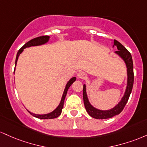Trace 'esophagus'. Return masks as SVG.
Instances as JSON below:
<instances>
[{
	"mask_svg": "<svg viewBox=\"0 0 147 147\" xmlns=\"http://www.w3.org/2000/svg\"><path fill=\"white\" fill-rule=\"evenodd\" d=\"M77 78L80 79L85 78H86V74L82 71H79L78 73L77 74Z\"/></svg>",
	"mask_w": 147,
	"mask_h": 147,
	"instance_id": "esophagus-1",
	"label": "esophagus"
}]
</instances>
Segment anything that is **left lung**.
<instances>
[{
  "label": "left lung",
  "mask_w": 147,
  "mask_h": 147,
  "mask_svg": "<svg viewBox=\"0 0 147 147\" xmlns=\"http://www.w3.org/2000/svg\"><path fill=\"white\" fill-rule=\"evenodd\" d=\"M113 43V48L116 47L117 51H115L114 53L117 55L124 62L125 65L126 67L127 72V82L126 90H125L124 94L123 96L121 97V100L119 101V103L113 108H110L108 110H100L98 108H95L92 105L90 102L89 101L88 96L87 94L86 85H83V101L84 105H85V109H86L87 113L94 119H105L112 118L113 117L116 116L121 113L123 108L126 105L128 98H129L130 95L132 92V89L133 86V82H134V74H133V60H132V56L129 52L127 51L121 44H120L118 41L114 40L112 41Z\"/></svg>",
  "instance_id": "8db88e82"
}]
</instances>
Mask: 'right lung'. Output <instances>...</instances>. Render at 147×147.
Returning a JSON list of instances; mask_svg holds the SVG:
<instances>
[{"label": "right lung", "mask_w": 147, "mask_h": 147, "mask_svg": "<svg viewBox=\"0 0 147 147\" xmlns=\"http://www.w3.org/2000/svg\"><path fill=\"white\" fill-rule=\"evenodd\" d=\"M49 39H50V37H49V36H47V35L42 36V37H39L31 39V40L29 41L28 42L26 43L24 47L21 48V49H20V50H19L17 53V55H16V61H15V67L16 66V64H17V61H18V59H19V55L22 53V52L24 51L25 49L31 47H37V46L44 45V44H47V43L49 42ZM14 71H15V69H14ZM76 77H73V78H71L70 80L67 82L60 103H59V105H57V108H56L54 110H53L52 112H51V113H47V114H44V115H38V114L32 113H31V112H30L29 110H28V112L31 115H32V116L34 117L41 119H55V118L58 117L61 115V113H62V108H63L64 102H65V99L66 95H67V91H68L69 88L70 87L71 85L73 84V82L76 81Z\"/></svg>", "instance_id": "obj_1"}]
</instances>
